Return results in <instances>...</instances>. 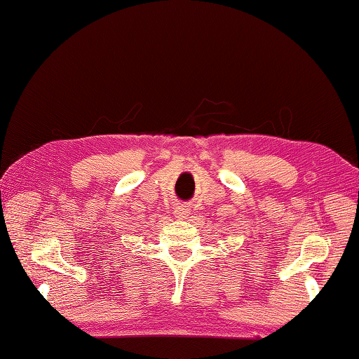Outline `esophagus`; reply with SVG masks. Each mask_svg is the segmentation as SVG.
Here are the masks:
<instances>
[{"label":"esophagus","instance_id":"34e87169","mask_svg":"<svg viewBox=\"0 0 359 359\" xmlns=\"http://www.w3.org/2000/svg\"><path fill=\"white\" fill-rule=\"evenodd\" d=\"M174 215L179 218V220H185V218L190 215V209H188V205L185 204H179L177 208L174 209Z\"/></svg>","mask_w":359,"mask_h":359}]
</instances>
